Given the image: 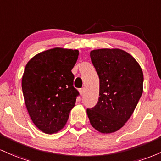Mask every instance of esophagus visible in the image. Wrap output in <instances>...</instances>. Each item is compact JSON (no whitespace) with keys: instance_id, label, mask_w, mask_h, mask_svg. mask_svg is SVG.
Returning a JSON list of instances; mask_svg holds the SVG:
<instances>
[{"instance_id":"34e87169","label":"esophagus","mask_w":161,"mask_h":161,"mask_svg":"<svg viewBox=\"0 0 161 161\" xmlns=\"http://www.w3.org/2000/svg\"><path fill=\"white\" fill-rule=\"evenodd\" d=\"M79 91H80V95H84V93H85V89H84V88H81V89H80V90H79Z\"/></svg>"}]
</instances>
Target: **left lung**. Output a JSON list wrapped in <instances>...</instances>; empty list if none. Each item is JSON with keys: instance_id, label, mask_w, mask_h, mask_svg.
<instances>
[{"instance_id": "1", "label": "left lung", "mask_w": 161, "mask_h": 161, "mask_svg": "<svg viewBox=\"0 0 161 161\" xmlns=\"http://www.w3.org/2000/svg\"><path fill=\"white\" fill-rule=\"evenodd\" d=\"M100 78V97L86 109L91 125L101 133L118 131L129 119L143 92V72L136 60L123 50L90 52Z\"/></svg>"}]
</instances>
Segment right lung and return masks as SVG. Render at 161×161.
Returning <instances> with one entry per match:
<instances>
[{
    "instance_id": "1",
    "label": "right lung",
    "mask_w": 161,
    "mask_h": 161,
    "mask_svg": "<svg viewBox=\"0 0 161 161\" xmlns=\"http://www.w3.org/2000/svg\"><path fill=\"white\" fill-rule=\"evenodd\" d=\"M78 50L55 48L35 55L27 63L22 90L29 115L35 125L53 134L65 125L79 92L71 70Z\"/></svg>"
}]
</instances>
